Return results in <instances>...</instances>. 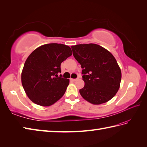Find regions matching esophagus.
Returning a JSON list of instances; mask_svg holds the SVG:
<instances>
[{
	"mask_svg": "<svg viewBox=\"0 0 147 147\" xmlns=\"http://www.w3.org/2000/svg\"><path fill=\"white\" fill-rule=\"evenodd\" d=\"M77 80V79H70V80L73 81V82H75V81H76Z\"/></svg>",
	"mask_w": 147,
	"mask_h": 147,
	"instance_id": "obj_1",
	"label": "esophagus"
}]
</instances>
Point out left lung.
I'll return each instance as SVG.
<instances>
[{
	"label": "left lung",
	"instance_id": "8db88e82",
	"mask_svg": "<svg viewBox=\"0 0 147 147\" xmlns=\"http://www.w3.org/2000/svg\"><path fill=\"white\" fill-rule=\"evenodd\" d=\"M73 55L82 68L84 87L81 96L94 104L107 102L118 92L121 71L113 55L100 45L80 44L71 46Z\"/></svg>",
	"mask_w": 147,
	"mask_h": 147
}]
</instances>
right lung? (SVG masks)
Wrapping results in <instances>:
<instances>
[{"mask_svg": "<svg viewBox=\"0 0 147 147\" xmlns=\"http://www.w3.org/2000/svg\"><path fill=\"white\" fill-rule=\"evenodd\" d=\"M71 48L58 43L45 44L29 55L21 73V82L32 102L41 106L53 105L63 97L70 80L61 75V62L70 57Z\"/></svg>", "mask_w": 147, "mask_h": 147, "instance_id": "add662e5", "label": "right lung"}]
</instances>
